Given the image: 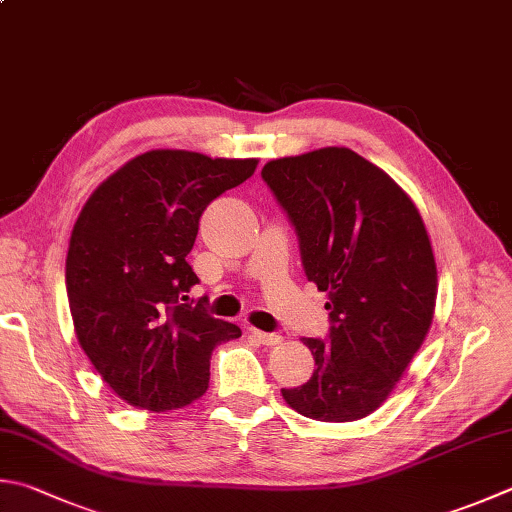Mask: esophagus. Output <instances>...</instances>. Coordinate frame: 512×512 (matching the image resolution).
<instances>
[{"mask_svg":"<svg viewBox=\"0 0 512 512\" xmlns=\"http://www.w3.org/2000/svg\"><path fill=\"white\" fill-rule=\"evenodd\" d=\"M249 334H252L258 343L269 345V347H272V345H278V343L283 341V336L272 334V332H260V330H256V327H249Z\"/></svg>","mask_w":512,"mask_h":512,"instance_id":"esophagus-1","label":"esophagus"}]
</instances>
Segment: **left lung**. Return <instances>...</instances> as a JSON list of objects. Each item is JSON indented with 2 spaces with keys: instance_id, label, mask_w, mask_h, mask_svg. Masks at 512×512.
Masks as SVG:
<instances>
[{
  "instance_id": "8db88e82",
  "label": "left lung",
  "mask_w": 512,
  "mask_h": 512,
  "mask_svg": "<svg viewBox=\"0 0 512 512\" xmlns=\"http://www.w3.org/2000/svg\"><path fill=\"white\" fill-rule=\"evenodd\" d=\"M263 180L296 227L307 281L330 298V341L303 339L314 372L283 399L316 421L368 417L435 316L437 263L423 218L388 173L347 147L269 160Z\"/></svg>"
}]
</instances>
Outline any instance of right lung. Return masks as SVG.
<instances>
[{
	"instance_id": "obj_1",
	"label": "right lung",
	"mask_w": 512,
	"mask_h": 512,
	"mask_svg": "<svg viewBox=\"0 0 512 512\" xmlns=\"http://www.w3.org/2000/svg\"><path fill=\"white\" fill-rule=\"evenodd\" d=\"M256 158L151 149L111 173L84 202L66 254L77 343L133 408H185L209 388L214 347L240 327L187 301V263L202 211L256 171Z\"/></svg>"
}]
</instances>
